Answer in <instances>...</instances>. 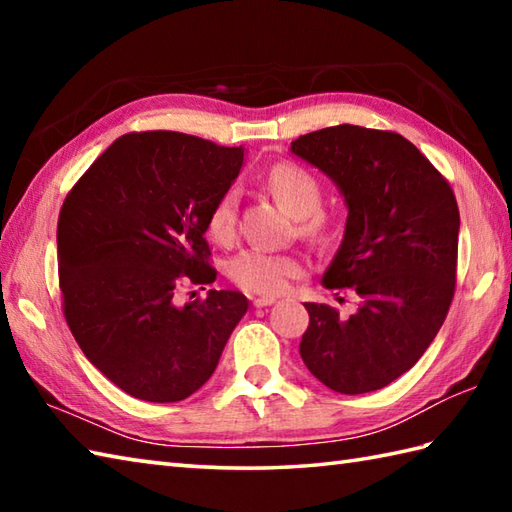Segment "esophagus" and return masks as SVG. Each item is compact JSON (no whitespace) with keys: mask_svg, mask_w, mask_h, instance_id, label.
<instances>
[{"mask_svg":"<svg viewBox=\"0 0 512 512\" xmlns=\"http://www.w3.org/2000/svg\"><path fill=\"white\" fill-rule=\"evenodd\" d=\"M277 299L275 297H257V299H253V306L255 308H266V306H273Z\"/></svg>","mask_w":512,"mask_h":512,"instance_id":"1","label":"esophagus"}]
</instances>
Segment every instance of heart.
<instances>
[{"instance_id": "heart-1", "label": "heart", "mask_w": 512, "mask_h": 512, "mask_svg": "<svg viewBox=\"0 0 512 512\" xmlns=\"http://www.w3.org/2000/svg\"><path fill=\"white\" fill-rule=\"evenodd\" d=\"M268 189L273 191L279 204L288 213L301 217V233L312 242L328 244L339 233L330 213L319 209L321 204V184L308 169L295 162H277L266 176ZM209 235L220 244H228L237 233V191L228 189L215 200L206 220ZM303 264L295 255L270 253L264 248H246L237 253L226 264V275L237 288L255 295H277L286 290L297 275H301Z\"/></svg>"}]
</instances>
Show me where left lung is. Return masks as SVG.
I'll return each instance as SVG.
<instances>
[{"instance_id":"left-lung-1","label":"left lung","mask_w":512,"mask_h":512,"mask_svg":"<svg viewBox=\"0 0 512 512\" xmlns=\"http://www.w3.org/2000/svg\"><path fill=\"white\" fill-rule=\"evenodd\" d=\"M290 151L343 193L345 235L323 286L358 295L350 317L306 303L299 354L339 394L383 389L418 363L447 319L460 233L453 189L396 132L336 125L299 136Z\"/></svg>"}]
</instances>
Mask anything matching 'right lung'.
<instances>
[{"label": "right lung", "mask_w": 512, "mask_h": 512, "mask_svg": "<svg viewBox=\"0 0 512 512\" xmlns=\"http://www.w3.org/2000/svg\"><path fill=\"white\" fill-rule=\"evenodd\" d=\"M242 162V147L134 132L65 195L57 226L65 321L88 361L129 396L189 398L248 310L235 290H209L184 306L173 297L184 281H215L206 220Z\"/></svg>", "instance_id": "add662e5"}]
</instances>
